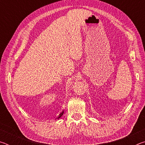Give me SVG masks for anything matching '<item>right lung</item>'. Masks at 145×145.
I'll use <instances>...</instances> for the list:
<instances>
[{
  "instance_id": "add662e5",
  "label": "right lung",
  "mask_w": 145,
  "mask_h": 145,
  "mask_svg": "<svg viewBox=\"0 0 145 145\" xmlns=\"http://www.w3.org/2000/svg\"><path fill=\"white\" fill-rule=\"evenodd\" d=\"M63 112H64V111H62L61 112V113L59 114V116L57 118H61V116H62V115L63 114Z\"/></svg>"
}]
</instances>
